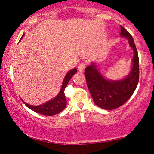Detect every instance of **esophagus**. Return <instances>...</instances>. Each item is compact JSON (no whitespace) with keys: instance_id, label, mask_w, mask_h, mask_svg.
<instances>
[{"instance_id":"esophagus-1","label":"esophagus","mask_w":154,"mask_h":154,"mask_svg":"<svg viewBox=\"0 0 154 154\" xmlns=\"http://www.w3.org/2000/svg\"><path fill=\"white\" fill-rule=\"evenodd\" d=\"M84 69H85V64L84 63H81L80 65L78 66V70H79V72H83L84 70Z\"/></svg>"}]
</instances>
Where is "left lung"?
<instances>
[{"mask_svg":"<svg viewBox=\"0 0 154 154\" xmlns=\"http://www.w3.org/2000/svg\"><path fill=\"white\" fill-rule=\"evenodd\" d=\"M121 37L128 40L134 52L132 68L128 75L121 79H108L100 71L96 63H91L85 69L88 89L94 104L104 110H114L128 100L139 82V58L134 40L129 32L121 26Z\"/></svg>","mask_w":154,"mask_h":154,"instance_id":"left-lung-1","label":"left lung"}]
</instances>
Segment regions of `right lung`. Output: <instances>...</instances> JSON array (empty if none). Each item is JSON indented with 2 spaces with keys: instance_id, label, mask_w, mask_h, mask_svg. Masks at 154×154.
Segmentation results:
<instances>
[{
  "instance_id": "right-lung-1",
  "label": "right lung",
  "mask_w": 154,
  "mask_h": 154,
  "mask_svg": "<svg viewBox=\"0 0 154 154\" xmlns=\"http://www.w3.org/2000/svg\"><path fill=\"white\" fill-rule=\"evenodd\" d=\"M24 35H25V34L22 35L20 41L24 37ZM75 72H77L76 68H74L67 72L65 78H64L63 84H62L61 88H60V90L59 91L57 95L53 98V99L50 100L49 101L46 102V103H43V104L40 105H31L30 104H27L25 101H23V100L21 99L22 101L23 102L24 104L27 108L35 111V113L45 116H54L58 114L59 113L63 111L65 109V107H66L67 101L66 99H65V92L64 91H65V89L66 88L67 85H68L69 83V81L73 76V75Z\"/></svg>"
}]
</instances>
